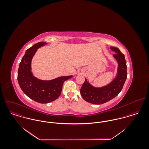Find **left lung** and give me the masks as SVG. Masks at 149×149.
<instances>
[{
  "mask_svg": "<svg viewBox=\"0 0 149 149\" xmlns=\"http://www.w3.org/2000/svg\"><path fill=\"white\" fill-rule=\"evenodd\" d=\"M110 49L116 53L113 57L118 62V76L109 84L102 88H95L88 83L87 80L82 85L80 93L83 98L88 103L102 104L116 97L122 91L127 79V65L125 55L115 47Z\"/></svg>",
  "mask_w": 149,
  "mask_h": 149,
  "instance_id": "left-lung-1",
  "label": "left lung"
}]
</instances>
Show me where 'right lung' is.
I'll list each match as a JSON object with an SVG mask.
<instances>
[{
    "instance_id": "add662e5",
    "label": "right lung",
    "mask_w": 149,
    "mask_h": 149,
    "mask_svg": "<svg viewBox=\"0 0 149 149\" xmlns=\"http://www.w3.org/2000/svg\"><path fill=\"white\" fill-rule=\"evenodd\" d=\"M47 44L40 42L28 49L18 71V81L23 92L32 100L40 103H47L56 100L60 95L65 81L72 76L60 77L50 81L39 80L31 72V62L38 48Z\"/></svg>"
}]
</instances>
